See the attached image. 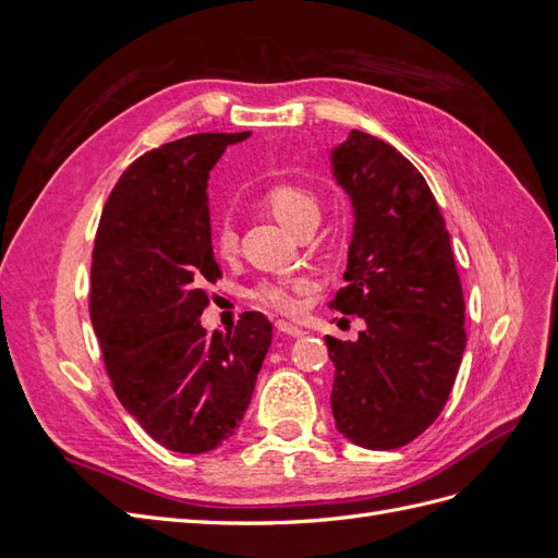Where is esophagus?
<instances>
[{"mask_svg": "<svg viewBox=\"0 0 558 558\" xmlns=\"http://www.w3.org/2000/svg\"><path fill=\"white\" fill-rule=\"evenodd\" d=\"M275 328H277L281 335H289V337H302V335H305L298 326L289 324V320H277Z\"/></svg>", "mask_w": 558, "mask_h": 558, "instance_id": "esophagus-1", "label": "esophagus"}]
</instances>
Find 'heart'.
<instances>
[{"mask_svg": "<svg viewBox=\"0 0 558 558\" xmlns=\"http://www.w3.org/2000/svg\"><path fill=\"white\" fill-rule=\"evenodd\" d=\"M265 207L269 209L277 221L291 232H298L302 226L310 221H318V202L316 197L302 189L298 183H275L269 185L263 195ZM214 246L221 258L238 256L240 238L228 223L216 230ZM312 279L310 277H293V279H269L260 281L256 289L251 291V298L258 302V305L275 310L281 314H293L298 310V298L312 291Z\"/></svg>", "mask_w": 558, "mask_h": 558, "instance_id": "1", "label": "heart"}]
</instances>
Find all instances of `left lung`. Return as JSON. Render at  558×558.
Instances as JSON below:
<instances>
[{"mask_svg": "<svg viewBox=\"0 0 558 558\" xmlns=\"http://www.w3.org/2000/svg\"><path fill=\"white\" fill-rule=\"evenodd\" d=\"M356 223L347 286L330 310L356 314V342L326 337L332 416L359 447L412 442L440 416L465 351V302L445 218L426 179L373 134L351 130L332 150Z\"/></svg>", "mask_w": 558, "mask_h": 558, "instance_id": "left-lung-1", "label": "left lung"}]
</instances>
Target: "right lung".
I'll use <instances>...</instances> for the list:
<instances>
[{"mask_svg": "<svg viewBox=\"0 0 558 558\" xmlns=\"http://www.w3.org/2000/svg\"><path fill=\"white\" fill-rule=\"evenodd\" d=\"M251 132H202L146 150L118 179L99 218L90 320L113 391L165 449L205 453L240 426L272 342L244 312L230 332L199 326L214 260L207 179Z\"/></svg>", "mask_w": 558, "mask_h": 558, "instance_id": "add662e5", "label": "right lung"}]
</instances>
